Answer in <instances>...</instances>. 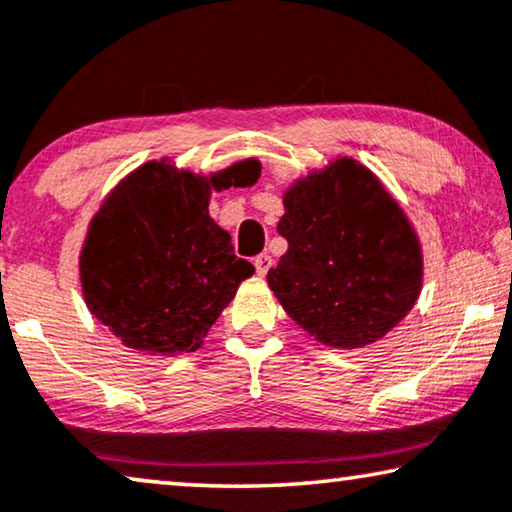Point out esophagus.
<instances>
[{
  "label": "esophagus",
  "instance_id": "obj_1",
  "mask_svg": "<svg viewBox=\"0 0 512 512\" xmlns=\"http://www.w3.org/2000/svg\"><path fill=\"white\" fill-rule=\"evenodd\" d=\"M254 268H256L258 274H261V277H265V274H268V270L272 268V256H268V254L256 256L254 258Z\"/></svg>",
  "mask_w": 512,
  "mask_h": 512
}]
</instances>
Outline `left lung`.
<instances>
[{"mask_svg": "<svg viewBox=\"0 0 512 512\" xmlns=\"http://www.w3.org/2000/svg\"><path fill=\"white\" fill-rule=\"evenodd\" d=\"M277 231L288 251L268 284L300 328L325 346L362 348L416 305L422 251L402 207L355 159L298 180Z\"/></svg>", "mask_w": 512, "mask_h": 512, "instance_id": "8db88e82", "label": "left lung"}]
</instances>
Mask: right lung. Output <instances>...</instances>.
Returning a JSON list of instances; mask_svg holds the SVG:
<instances>
[{
    "instance_id": "right-lung-1",
    "label": "right lung",
    "mask_w": 512,
    "mask_h": 512,
    "mask_svg": "<svg viewBox=\"0 0 512 512\" xmlns=\"http://www.w3.org/2000/svg\"><path fill=\"white\" fill-rule=\"evenodd\" d=\"M256 159L205 180L150 164L117 184L87 231L80 281L92 314L129 348L177 355L201 348L254 265L207 212L212 189L258 180Z\"/></svg>"
}]
</instances>
